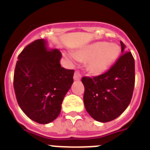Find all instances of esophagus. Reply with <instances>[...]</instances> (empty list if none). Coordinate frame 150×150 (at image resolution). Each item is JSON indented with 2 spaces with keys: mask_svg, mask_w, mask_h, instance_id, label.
I'll use <instances>...</instances> for the list:
<instances>
[{
  "mask_svg": "<svg viewBox=\"0 0 150 150\" xmlns=\"http://www.w3.org/2000/svg\"><path fill=\"white\" fill-rule=\"evenodd\" d=\"M74 80H80V79H81V75L79 74V73L78 71H76V72L74 73Z\"/></svg>",
  "mask_w": 150,
  "mask_h": 150,
  "instance_id": "obj_1",
  "label": "esophagus"
}]
</instances>
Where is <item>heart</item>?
I'll use <instances>...</instances> for the list:
<instances>
[{"label": "heart", "mask_w": 150, "mask_h": 150, "mask_svg": "<svg viewBox=\"0 0 150 150\" xmlns=\"http://www.w3.org/2000/svg\"><path fill=\"white\" fill-rule=\"evenodd\" d=\"M120 53L118 45L99 41L75 52L73 56L80 62L86 61V69L90 74L100 75L112 66Z\"/></svg>", "instance_id": "obj_1"}]
</instances>
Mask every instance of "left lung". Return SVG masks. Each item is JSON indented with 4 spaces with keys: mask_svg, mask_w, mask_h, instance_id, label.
<instances>
[{
    "mask_svg": "<svg viewBox=\"0 0 150 150\" xmlns=\"http://www.w3.org/2000/svg\"><path fill=\"white\" fill-rule=\"evenodd\" d=\"M122 54L107 72L93 78L84 76L83 101L88 114L96 121L115 120L129 105L134 87V59L120 41Z\"/></svg>",
    "mask_w": 150,
    "mask_h": 150,
    "instance_id": "1",
    "label": "left lung"
}]
</instances>
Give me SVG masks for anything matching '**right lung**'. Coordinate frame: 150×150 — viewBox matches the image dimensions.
Masks as SVG:
<instances>
[{"label":"right lung","mask_w":150,"mask_h":150,"mask_svg":"<svg viewBox=\"0 0 150 150\" xmlns=\"http://www.w3.org/2000/svg\"><path fill=\"white\" fill-rule=\"evenodd\" d=\"M62 54L44 39L34 41L18 57L14 90L18 104L28 117L40 124L59 116L63 99L74 83V70L62 67Z\"/></svg>","instance_id":"add662e5"}]
</instances>
